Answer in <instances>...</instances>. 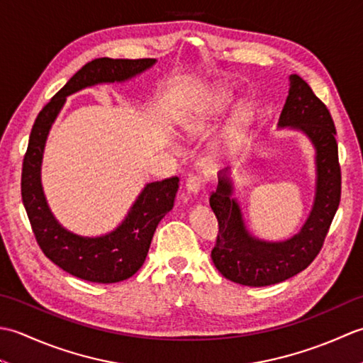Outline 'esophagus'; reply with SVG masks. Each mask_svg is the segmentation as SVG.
I'll list each match as a JSON object with an SVG mask.
<instances>
[{"mask_svg":"<svg viewBox=\"0 0 363 363\" xmlns=\"http://www.w3.org/2000/svg\"><path fill=\"white\" fill-rule=\"evenodd\" d=\"M204 184V177L201 174H190L186 181V189L189 194H198Z\"/></svg>","mask_w":363,"mask_h":363,"instance_id":"esophagus-1","label":"esophagus"}]
</instances>
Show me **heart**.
<instances>
[{
  "mask_svg": "<svg viewBox=\"0 0 363 363\" xmlns=\"http://www.w3.org/2000/svg\"><path fill=\"white\" fill-rule=\"evenodd\" d=\"M229 101V96L228 95H223L220 99H218V103H217V106H215V109H213V112L215 111H218L220 109V106L221 104H226ZM240 120H246V117L243 115V117L240 118ZM203 125H204V121L201 120V121H194V123H190V125H187L186 128H187V130L189 133H191V134H196L198 130H201V128H203Z\"/></svg>",
  "mask_w": 363,
  "mask_h": 363,
  "instance_id": "b5f03b06",
  "label": "heart"
}]
</instances>
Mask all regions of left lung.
<instances>
[{"instance_id": "1", "label": "left lung", "mask_w": 363, "mask_h": 363, "mask_svg": "<svg viewBox=\"0 0 363 363\" xmlns=\"http://www.w3.org/2000/svg\"><path fill=\"white\" fill-rule=\"evenodd\" d=\"M279 126L301 129L317 150V194L306 225L290 240L267 243L248 234L233 194V184L225 169L211 207L218 220V235L212 260L218 272L235 284L265 287L282 282L309 267L323 248L330 223L340 204L342 172L338 164L335 126L326 104L313 94L298 74L290 76L287 101Z\"/></svg>"}]
</instances>
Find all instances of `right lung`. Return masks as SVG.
Returning a JSON list of instances; mask_svg holds the SVG:
<instances>
[{
  "label": "right lung",
  "mask_w": 363,
  "mask_h": 363,
  "mask_svg": "<svg viewBox=\"0 0 363 363\" xmlns=\"http://www.w3.org/2000/svg\"><path fill=\"white\" fill-rule=\"evenodd\" d=\"M156 59L99 57L87 62L38 112L29 135L21 169V199L43 254L64 272L84 281L113 284L135 274L143 265L154 230L172 211L179 177L146 184L126 220L103 237H81L64 229L52 217L40 184L46 135L62 109L65 98L99 82H121L150 68Z\"/></svg>",
  "instance_id": "right-lung-1"
}]
</instances>
